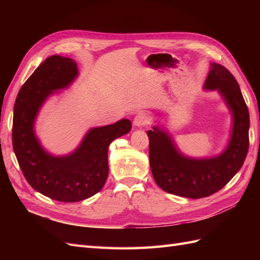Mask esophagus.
I'll use <instances>...</instances> for the list:
<instances>
[{
  "label": "esophagus",
  "instance_id": "34e87169",
  "mask_svg": "<svg viewBox=\"0 0 260 260\" xmlns=\"http://www.w3.org/2000/svg\"><path fill=\"white\" fill-rule=\"evenodd\" d=\"M148 122H149V117L144 112L138 113V115L135 117V120H133V124L137 125V127H144V125L148 124Z\"/></svg>",
  "mask_w": 260,
  "mask_h": 260
}]
</instances>
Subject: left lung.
<instances>
[{
    "label": "left lung",
    "mask_w": 260,
    "mask_h": 260,
    "mask_svg": "<svg viewBox=\"0 0 260 260\" xmlns=\"http://www.w3.org/2000/svg\"><path fill=\"white\" fill-rule=\"evenodd\" d=\"M205 89L218 90L233 115V130L225 151L214 158L191 159L181 155L158 128L148 130L149 164L155 182L164 191L188 199L218 192L241 169L249 146V114L238 81L224 66L212 64Z\"/></svg>",
    "instance_id": "left-lung-1"
}]
</instances>
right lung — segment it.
Listing matches in <instances>:
<instances>
[{
	"mask_svg": "<svg viewBox=\"0 0 260 260\" xmlns=\"http://www.w3.org/2000/svg\"><path fill=\"white\" fill-rule=\"evenodd\" d=\"M78 75L74 59L53 55L22 84L14 105L12 140L23 177L36 191L48 198L73 203L89 199L104 186L108 176V146L131 130V121L93 128L68 156L54 157L41 147L34 121L45 99L66 88Z\"/></svg>",
	"mask_w": 260,
	"mask_h": 260,
	"instance_id": "right-lung-1",
	"label": "right lung"
}]
</instances>
